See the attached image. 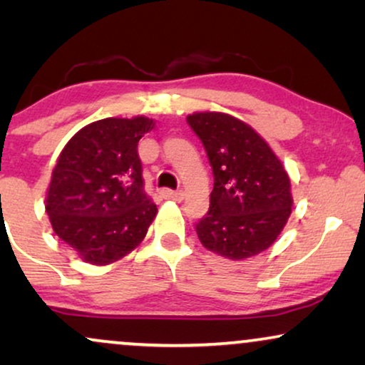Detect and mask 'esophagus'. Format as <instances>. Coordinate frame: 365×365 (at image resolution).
<instances>
[{
	"instance_id": "obj_1",
	"label": "esophagus",
	"mask_w": 365,
	"mask_h": 365,
	"mask_svg": "<svg viewBox=\"0 0 365 365\" xmlns=\"http://www.w3.org/2000/svg\"><path fill=\"white\" fill-rule=\"evenodd\" d=\"M161 197L164 199H171V201H181L184 192L182 191H171V189H161Z\"/></svg>"
}]
</instances>
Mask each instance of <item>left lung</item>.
Instances as JSON below:
<instances>
[{
	"instance_id": "8db88e82",
	"label": "left lung",
	"mask_w": 365,
	"mask_h": 365,
	"mask_svg": "<svg viewBox=\"0 0 365 365\" xmlns=\"http://www.w3.org/2000/svg\"><path fill=\"white\" fill-rule=\"evenodd\" d=\"M214 174L209 211L196 224L201 244L241 261L272 246L292 211L291 179L271 146L241 119L204 111L186 118Z\"/></svg>"
}]
</instances>
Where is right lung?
<instances>
[{
	"label": "right lung",
	"mask_w": 365,
	"mask_h": 365,
	"mask_svg": "<svg viewBox=\"0 0 365 365\" xmlns=\"http://www.w3.org/2000/svg\"><path fill=\"white\" fill-rule=\"evenodd\" d=\"M153 128L144 116L99 119L59 154L46 212L56 236L89 264L119 261L141 244L156 217L138 154L139 139Z\"/></svg>",
	"instance_id": "obj_1"
}]
</instances>
